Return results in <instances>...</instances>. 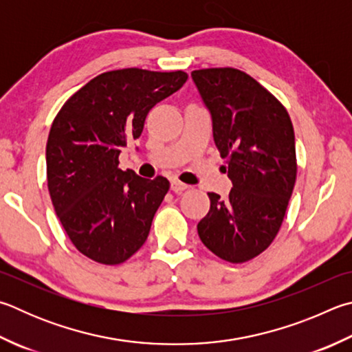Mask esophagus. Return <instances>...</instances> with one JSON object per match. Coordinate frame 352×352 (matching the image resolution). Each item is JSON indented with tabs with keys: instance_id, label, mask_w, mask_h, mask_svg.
Segmentation results:
<instances>
[{
	"instance_id": "esophagus-1",
	"label": "esophagus",
	"mask_w": 352,
	"mask_h": 352,
	"mask_svg": "<svg viewBox=\"0 0 352 352\" xmlns=\"http://www.w3.org/2000/svg\"><path fill=\"white\" fill-rule=\"evenodd\" d=\"M188 188H189L188 184H184V183L178 182V180H172L170 182V189L174 190V192H183V190H186Z\"/></svg>"
}]
</instances>
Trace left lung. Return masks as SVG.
Masks as SVG:
<instances>
[{"instance_id": "8db88e82", "label": "left lung", "mask_w": 352, "mask_h": 352, "mask_svg": "<svg viewBox=\"0 0 352 352\" xmlns=\"http://www.w3.org/2000/svg\"><path fill=\"white\" fill-rule=\"evenodd\" d=\"M190 75L232 182L228 198L208 194L209 212L197 231L217 257L245 263L267 249L283 223L297 177L294 127L286 107L243 70L210 67Z\"/></svg>"}]
</instances>
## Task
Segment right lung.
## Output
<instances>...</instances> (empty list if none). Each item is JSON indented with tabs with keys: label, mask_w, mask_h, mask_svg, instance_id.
Wrapping results in <instances>:
<instances>
[{
	"label": "right lung",
	"mask_w": 352,
	"mask_h": 352,
	"mask_svg": "<svg viewBox=\"0 0 352 352\" xmlns=\"http://www.w3.org/2000/svg\"><path fill=\"white\" fill-rule=\"evenodd\" d=\"M186 80L183 70H111L56 113L46 146L49 194L72 245L97 263H123L148 239L169 182L121 170L118 157L142 135L152 107Z\"/></svg>",
	"instance_id": "obj_1"
}]
</instances>
